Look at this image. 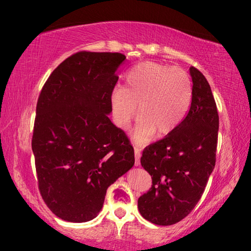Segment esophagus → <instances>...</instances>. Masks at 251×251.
I'll return each mask as SVG.
<instances>
[{"mask_svg": "<svg viewBox=\"0 0 251 251\" xmlns=\"http://www.w3.org/2000/svg\"><path fill=\"white\" fill-rule=\"evenodd\" d=\"M140 147L135 146V166L138 167L140 164Z\"/></svg>", "mask_w": 251, "mask_h": 251, "instance_id": "obj_1", "label": "esophagus"}]
</instances>
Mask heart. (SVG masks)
Segmentation results:
<instances>
[{"instance_id":"heart-1","label":"heart","mask_w":251,"mask_h":251,"mask_svg":"<svg viewBox=\"0 0 251 251\" xmlns=\"http://www.w3.org/2000/svg\"><path fill=\"white\" fill-rule=\"evenodd\" d=\"M193 87L190 75L179 67L142 63L126 75V85L115 88L109 98L114 123L126 129L138 115L133 139L143 143L155 131L157 136L173 132L190 109Z\"/></svg>"}]
</instances>
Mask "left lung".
<instances>
[{
  "label": "left lung",
  "mask_w": 251,
  "mask_h": 251,
  "mask_svg": "<svg viewBox=\"0 0 251 251\" xmlns=\"http://www.w3.org/2000/svg\"><path fill=\"white\" fill-rule=\"evenodd\" d=\"M193 97L183 122L143 151L152 187L138 199L140 215L156 225L176 224L193 210L216 163L219 118L211 88L192 66Z\"/></svg>",
  "instance_id": "8db88e82"
}]
</instances>
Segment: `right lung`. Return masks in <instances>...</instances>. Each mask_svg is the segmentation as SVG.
<instances>
[{
    "instance_id": "add662e5",
    "label": "right lung",
    "mask_w": 251,
    "mask_h": 251,
    "mask_svg": "<svg viewBox=\"0 0 251 251\" xmlns=\"http://www.w3.org/2000/svg\"><path fill=\"white\" fill-rule=\"evenodd\" d=\"M125 59L119 52L72 54L39 96L32 138L39 190L64 221L97 217L109 185L135 164L130 140L108 118Z\"/></svg>"
}]
</instances>
